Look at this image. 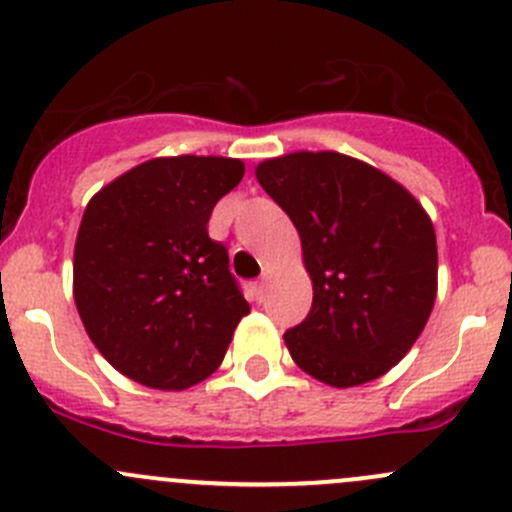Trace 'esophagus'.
Wrapping results in <instances>:
<instances>
[{
    "instance_id": "34e87169",
    "label": "esophagus",
    "mask_w": 512,
    "mask_h": 512,
    "mask_svg": "<svg viewBox=\"0 0 512 512\" xmlns=\"http://www.w3.org/2000/svg\"><path fill=\"white\" fill-rule=\"evenodd\" d=\"M252 292H255L257 302H262V299H265V294H267V285H265V280L255 282V285H252Z\"/></svg>"
}]
</instances>
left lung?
I'll return each instance as SVG.
<instances>
[{
	"label": "left lung",
	"instance_id": "8db88e82",
	"mask_svg": "<svg viewBox=\"0 0 512 512\" xmlns=\"http://www.w3.org/2000/svg\"><path fill=\"white\" fill-rule=\"evenodd\" d=\"M257 183L289 215L312 280V309L289 329L294 364L337 389L399 364L438 289L433 223L391 175L337 151L262 160Z\"/></svg>",
	"mask_w": 512,
	"mask_h": 512
}]
</instances>
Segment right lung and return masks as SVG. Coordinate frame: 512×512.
Instances as JSON below:
<instances>
[{"mask_svg": "<svg viewBox=\"0 0 512 512\" xmlns=\"http://www.w3.org/2000/svg\"><path fill=\"white\" fill-rule=\"evenodd\" d=\"M240 158H151L89 200L74 245V302L103 359L128 379L183 391L220 366L250 304L208 237Z\"/></svg>", "mask_w": 512, "mask_h": 512, "instance_id": "add662e5", "label": "right lung"}]
</instances>
